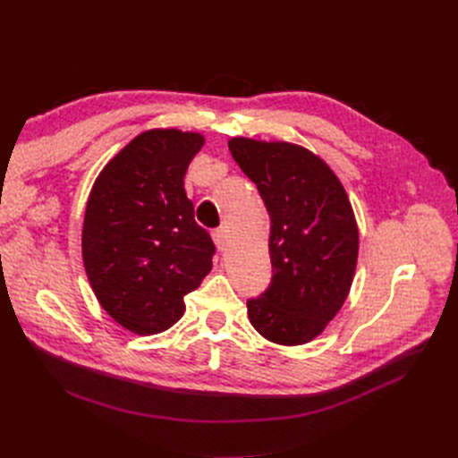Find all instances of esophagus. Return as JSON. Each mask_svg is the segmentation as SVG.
<instances>
[{"label":"esophagus","mask_w":458,"mask_h":458,"mask_svg":"<svg viewBox=\"0 0 458 458\" xmlns=\"http://www.w3.org/2000/svg\"><path fill=\"white\" fill-rule=\"evenodd\" d=\"M212 238H214V244L218 246L220 251H226L228 248V230L226 228H218L212 232Z\"/></svg>","instance_id":"obj_1"}]
</instances>
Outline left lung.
Wrapping results in <instances>:
<instances>
[{"label":"left lung","mask_w":458,"mask_h":458,"mask_svg":"<svg viewBox=\"0 0 458 458\" xmlns=\"http://www.w3.org/2000/svg\"><path fill=\"white\" fill-rule=\"evenodd\" d=\"M228 148L271 218L274 276L248 301L250 323L276 344H305L336 317L352 285L358 226L348 194L333 169L301 145L232 138Z\"/></svg>","instance_id":"1"}]
</instances>
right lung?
Listing matches in <instances>:
<instances>
[{
  "instance_id": "1",
  "label": "right lung",
  "mask_w": 458,
  "mask_h": 458,
  "mask_svg": "<svg viewBox=\"0 0 458 458\" xmlns=\"http://www.w3.org/2000/svg\"><path fill=\"white\" fill-rule=\"evenodd\" d=\"M204 138L149 130L106 165L86 204L84 269L106 313L135 335H157L184 313V295L216 248L194 220L184 173Z\"/></svg>"
}]
</instances>
